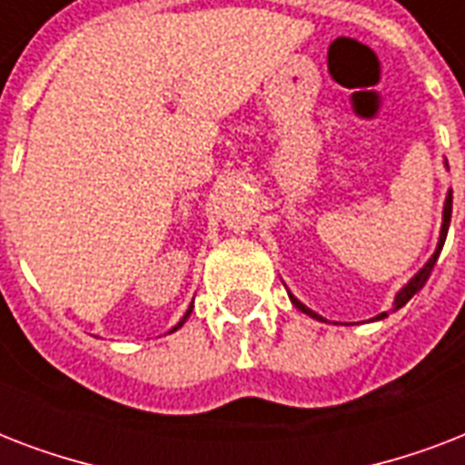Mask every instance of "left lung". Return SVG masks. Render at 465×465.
Masks as SVG:
<instances>
[{
    "instance_id": "left-lung-1",
    "label": "left lung",
    "mask_w": 465,
    "mask_h": 465,
    "mask_svg": "<svg viewBox=\"0 0 465 465\" xmlns=\"http://www.w3.org/2000/svg\"><path fill=\"white\" fill-rule=\"evenodd\" d=\"M449 222H451V193H449V197H447V204H444V224H441V236H440V246H437V251H434V255L432 258H430V261H427V265L422 270H420L418 275L412 277L411 282L405 284L403 290L398 292L396 294V309H401V306H405L408 304V302H411L412 297H415V294H418L420 290H422V287H425V282L427 280H430V275H432V270H434V262H437V258H440V253H441V246H444V241H447V232H449ZM290 299H292V304L297 306L299 311H304V313H309L311 318H318V321H323V318L318 316V313H313V311L311 309H306L304 304H302V302H299V299H294L290 294ZM386 316V313H381V316H376V318H383Z\"/></svg>"
}]
</instances>
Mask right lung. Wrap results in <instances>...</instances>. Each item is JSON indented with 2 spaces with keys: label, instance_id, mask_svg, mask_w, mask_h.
I'll list each match as a JSON object with an SVG mask.
<instances>
[{
  "label": "right lung",
  "instance_id": "obj_1",
  "mask_svg": "<svg viewBox=\"0 0 465 465\" xmlns=\"http://www.w3.org/2000/svg\"><path fill=\"white\" fill-rule=\"evenodd\" d=\"M190 311H193V309H188V311H185V316H183V318H181V323L175 325L173 331H178V328H181V325H183V323H185V321H188V316H190ZM173 331H171V332H173Z\"/></svg>",
  "mask_w": 465,
  "mask_h": 465
}]
</instances>
